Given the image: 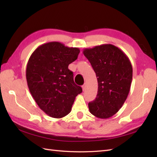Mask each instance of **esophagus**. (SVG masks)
<instances>
[{
	"label": "esophagus",
	"mask_w": 157,
	"mask_h": 157,
	"mask_svg": "<svg viewBox=\"0 0 157 157\" xmlns=\"http://www.w3.org/2000/svg\"><path fill=\"white\" fill-rule=\"evenodd\" d=\"M86 84H84V85L82 86V90H83V91H84L85 90H86Z\"/></svg>",
	"instance_id": "34e87169"
}]
</instances>
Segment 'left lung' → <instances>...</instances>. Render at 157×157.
<instances>
[{
	"mask_svg": "<svg viewBox=\"0 0 157 157\" xmlns=\"http://www.w3.org/2000/svg\"><path fill=\"white\" fill-rule=\"evenodd\" d=\"M83 54L90 63L98 80L96 98L88 103L90 112L100 119L111 117L122 107L129 94L132 63L121 49L111 44L85 48Z\"/></svg>",
	"mask_w": 157,
	"mask_h": 157,
	"instance_id": "obj_1",
	"label": "left lung"
}]
</instances>
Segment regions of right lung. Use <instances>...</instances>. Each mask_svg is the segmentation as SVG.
Wrapping results in <instances>:
<instances>
[{"instance_id":"right-lung-1","label":"right lung","mask_w":157,"mask_h":157,"mask_svg":"<svg viewBox=\"0 0 157 157\" xmlns=\"http://www.w3.org/2000/svg\"><path fill=\"white\" fill-rule=\"evenodd\" d=\"M79 52L78 48L50 42L39 46L28 60L26 79L29 92L40 109L51 117L68 115L75 97L82 92L68 69Z\"/></svg>"}]
</instances>
